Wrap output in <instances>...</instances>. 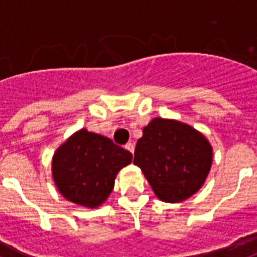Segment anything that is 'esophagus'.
Returning <instances> with one entry per match:
<instances>
[{
    "mask_svg": "<svg viewBox=\"0 0 257 257\" xmlns=\"http://www.w3.org/2000/svg\"><path fill=\"white\" fill-rule=\"evenodd\" d=\"M125 149L129 151V152L133 155V152H135V144H133V143H128V144L125 145Z\"/></svg>",
    "mask_w": 257,
    "mask_h": 257,
    "instance_id": "1",
    "label": "esophagus"
}]
</instances>
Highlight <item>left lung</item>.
I'll list each match as a JSON object with an SVG mask.
<instances>
[{
	"label": "left lung",
	"mask_w": 257,
	"mask_h": 257,
	"mask_svg": "<svg viewBox=\"0 0 257 257\" xmlns=\"http://www.w3.org/2000/svg\"><path fill=\"white\" fill-rule=\"evenodd\" d=\"M212 160L213 149L203 133L181 121L155 117L143 129L133 163L161 201L181 203L203 187Z\"/></svg>",
	"instance_id": "obj_1"
}]
</instances>
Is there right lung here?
<instances>
[{"label": "right lung", "instance_id": "1", "mask_svg": "<svg viewBox=\"0 0 257 257\" xmlns=\"http://www.w3.org/2000/svg\"><path fill=\"white\" fill-rule=\"evenodd\" d=\"M132 153L110 139L82 128L64 141L52 159V177L66 200L85 208L105 203Z\"/></svg>", "mask_w": 257, "mask_h": 257}]
</instances>
